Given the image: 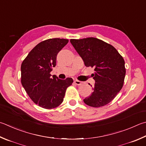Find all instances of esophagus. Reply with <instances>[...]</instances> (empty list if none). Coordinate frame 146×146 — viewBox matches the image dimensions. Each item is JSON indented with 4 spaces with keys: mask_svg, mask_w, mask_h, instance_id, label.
I'll return each instance as SVG.
<instances>
[{
    "mask_svg": "<svg viewBox=\"0 0 146 146\" xmlns=\"http://www.w3.org/2000/svg\"><path fill=\"white\" fill-rule=\"evenodd\" d=\"M74 82H75V84L76 85H77V86H80V85L82 84V82L77 80H75V81H74Z\"/></svg>",
    "mask_w": 146,
    "mask_h": 146,
    "instance_id": "1",
    "label": "esophagus"
}]
</instances>
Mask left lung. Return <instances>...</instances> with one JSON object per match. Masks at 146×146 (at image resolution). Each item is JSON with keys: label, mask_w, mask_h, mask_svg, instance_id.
<instances>
[{"label": "left lung", "mask_w": 146, "mask_h": 146, "mask_svg": "<svg viewBox=\"0 0 146 146\" xmlns=\"http://www.w3.org/2000/svg\"><path fill=\"white\" fill-rule=\"evenodd\" d=\"M70 42L85 66L94 68L92 92L84 102L92 107L107 105L123 86L126 69L123 57L112 45L98 38L71 39Z\"/></svg>", "instance_id": "obj_1"}]
</instances>
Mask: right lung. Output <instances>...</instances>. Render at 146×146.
I'll return each mask as SVG.
<instances>
[{
  "label": "right lung",
  "mask_w": 146,
  "mask_h": 146,
  "mask_svg": "<svg viewBox=\"0 0 146 146\" xmlns=\"http://www.w3.org/2000/svg\"><path fill=\"white\" fill-rule=\"evenodd\" d=\"M68 39H48L37 44L21 65V82L29 96L36 104L46 109L57 107L63 102L66 89L73 82L51 77L57 55L68 43Z\"/></svg>",
  "instance_id": "add662e5"
}]
</instances>
